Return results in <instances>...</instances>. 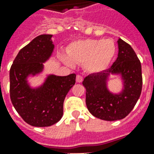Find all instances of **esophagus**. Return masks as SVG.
<instances>
[{
  "mask_svg": "<svg viewBox=\"0 0 154 154\" xmlns=\"http://www.w3.org/2000/svg\"><path fill=\"white\" fill-rule=\"evenodd\" d=\"M76 81H77V82H82L83 81V77L82 75H77Z\"/></svg>",
  "mask_w": 154,
  "mask_h": 154,
  "instance_id": "34e87169",
  "label": "esophagus"
}]
</instances>
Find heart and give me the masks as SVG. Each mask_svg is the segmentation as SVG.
<instances>
[{"label":"heart","mask_w":154,"mask_h":154,"mask_svg":"<svg viewBox=\"0 0 154 154\" xmlns=\"http://www.w3.org/2000/svg\"><path fill=\"white\" fill-rule=\"evenodd\" d=\"M116 44L111 39H83L74 42L67 49L69 57L67 63L84 64L90 72H99L105 70L116 54Z\"/></svg>","instance_id":"1"}]
</instances>
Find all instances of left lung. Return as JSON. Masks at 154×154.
Instances as JSON below:
<instances>
[{"mask_svg":"<svg viewBox=\"0 0 154 154\" xmlns=\"http://www.w3.org/2000/svg\"><path fill=\"white\" fill-rule=\"evenodd\" d=\"M118 57L106 70L89 74L84 78L86 104L90 113L107 121L124 119L139 100L142 91V69L140 61L132 47L118 39ZM110 73H121L125 88L119 95L110 94L106 88V77Z\"/></svg>","mask_w":154,"mask_h":154,"instance_id":"8db88e82","label":"left lung"}]
</instances>
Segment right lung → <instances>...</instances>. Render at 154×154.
<instances>
[{
  "instance_id": "add662e5",
  "label": "right lung",
  "mask_w": 154,
  "mask_h": 154,
  "mask_svg": "<svg viewBox=\"0 0 154 154\" xmlns=\"http://www.w3.org/2000/svg\"><path fill=\"white\" fill-rule=\"evenodd\" d=\"M51 35H42L21 48L10 70V97L16 111L25 122L35 127L51 126L63 114V101L76 82V74L65 77L51 75L43 87L29 88V74L43 69V63L50 57L54 45Z\"/></svg>"
}]
</instances>
